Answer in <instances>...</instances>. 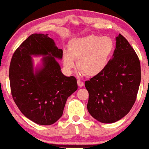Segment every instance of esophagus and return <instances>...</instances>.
<instances>
[{
    "label": "esophagus",
    "mask_w": 149,
    "mask_h": 149,
    "mask_svg": "<svg viewBox=\"0 0 149 149\" xmlns=\"http://www.w3.org/2000/svg\"><path fill=\"white\" fill-rule=\"evenodd\" d=\"M77 85H78V86L82 87L84 85V82H82V81H81L79 79H77Z\"/></svg>",
    "instance_id": "34e87169"
}]
</instances>
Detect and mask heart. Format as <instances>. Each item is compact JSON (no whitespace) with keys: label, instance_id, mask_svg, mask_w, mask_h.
<instances>
[{"label":"heart","instance_id":"b5f03b06","mask_svg":"<svg viewBox=\"0 0 149 149\" xmlns=\"http://www.w3.org/2000/svg\"><path fill=\"white\" fill-rule=\"evenodd\" d=\"M114 51V42L109 37L88 35L70 42L62 54L66 69L72 70L77 61L78 70L85 76L94 77L104 71Z\"/></svg>","mask_w":149,"mask_h":149}]
</instances>
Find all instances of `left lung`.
<instances>
[{"instance_id": "left-lung-1", "label": "left lung", "mask_w": 149, "mask_h": 149, "mask_svg": "<svg viewBox=\"0 0 149 149\" xmlns=\"http://www.w3.org/2000/svg\"><path fill=\"white\" fill-rule=\"evenodd\" d=\"M141 79L138 55L120 34L112 59L104 71L85 82L91 115L102 123H115L125 117L135 104Z\"/></svg>"}]
</instances>
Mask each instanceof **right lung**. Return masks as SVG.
<instances>
[{
  "label": "right lung",
  "instance_id": "1",
  "mask_svg": "<svg viewBox=\"0 0 149 149\" xmlns=\"http://www.w3.org/2000/svg\"><path fill=\"white\" fill-rule=\"evenodd\" d=\"M54 40L32 34L17 48L9 67L14 102L26 117L38 125H50L62 116L67 99L77 89L74 76L66 77L56 58H62ZM42 55L44 67L35 73L31 55Z\"/></svg>",
  "mask_w": 149,
  "mask_h": 149
}]
</instances>
